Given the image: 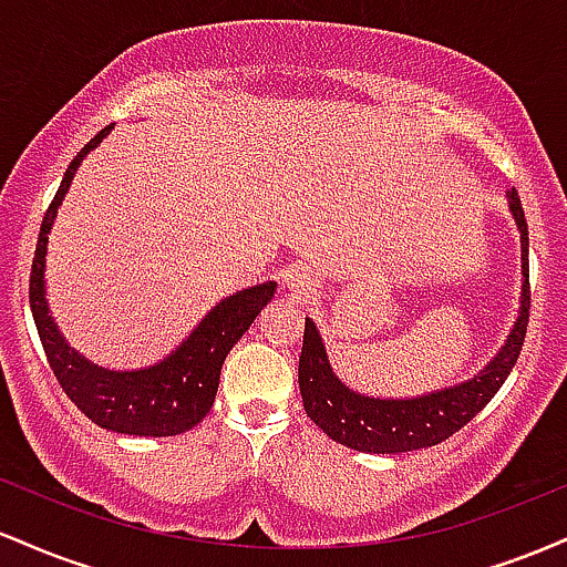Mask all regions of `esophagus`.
I'll list each match as a JSON object with an SVG mask.
<instances>
[{
    "mask_svg": "<svg viewBox=\"0 0 567 567\" xmlns=\"http://www.w3.org/2000/svg\"><path fill=\"white\" fill-rule=\"evenodd\" d=\"M285 285H288L296 298H311L317 292V288H320V282H317L315 275H311L309 269H303V266H292L288 275H285Z\"/></svg>",
    "mask_w": 567,
    "mask_h": 567,
    "instance_id": "esophagus-1",
    "label": "esophagus"
}]
</instances>
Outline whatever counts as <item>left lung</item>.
<instances>
[{"label":"left lung","instance_id":"left-lung-1","mask_svg":"<svg viewBox=\"0 0 567 567\" xmlns=\"http://www.w3.org/2000/svg\"><path fill=\"white\" fill-rule=\"evenodd\" d=\"M509 213L519 231L523 252V292L519 311L504 347L472 379L453 386L415 396H370L347 386L328 360V349L317 324L306 317L303 349L298 360V386H301L306 415L341 445L362 453H408L432 447L466 426L483 410L493 394L504 386L523 349L530 311L528 282V224L517 192H506Z\"/></svg>","mask_w":567,"mask_h":567}]
</instances>
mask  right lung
Segmentation results:
<instances>
[{
  "label": "right lung",
  "mask_w": 567,
  "mask_h": 567,
  "mask_svg": "<svg viewBox=\"0 0 567 567\" xmlns=\"http://www.w3.org/2000/svg\"><path fill=\"white\" fill-rule=\"evenodd\" d=\"M109 133H112V125L103 127L71 159L53 202L44 213L29 279L31 315H34L44 354H48L58 383L93 424L116 434H135V437H173V434H184L192 426H197L210 413L226 354L247 333V328L261 315L264 306L275 298L277 282L269 279V282L226 296L202 317V322L181 341V347H175V351L148 368H101L74 347H69L53 315H50L48 288H44L48 258L44 256H48V239L55 224L58 207L69 194L71 181L80 171L82 159Z\"/></svg>",
  "instance_id": "right-lung-1"
}]
</instances>
